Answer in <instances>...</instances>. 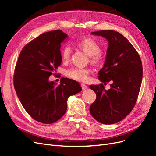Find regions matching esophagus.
Listing matches in <instances>:
<instances>
[{
  "instance_id": "34e87169",
  "label": "esophagus",
  "mask_w": 156,
  "mask_h": 156,
  "mask_svg": "<svg viewBox=\"0 0 156 156\" xmlns=\"http://www.w3.org/2000/svg\"><path fill=\"white\" fill-rule=\"evenodd\" d=\"M81 87H82L83 90H86L88 88L87 85H86V84H81Z\"/></svg>"
}]
</instances>
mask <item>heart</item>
Listing matches in <instances>:
<instances>
[{
  "label": "heart",
  "mask_w": 156,
  "mask_h": 156,
  "mask_svg": "<svg viewBox=\"0 0 156 156\" xmlns=\"http://www.w3.org/2000/svg\"><path fill=\"white\" fill-rule=\"evenodd\" d=\"M76 45L83 51L90 56L92 62H97L100 60L101 54L100 46L97 42L90 37L79 40L76 42ZM72 49L68 45H64L61 50V58L64 62H67L70 58ZM89 69L88 68L74 67L69 68L66 72V75L75 81L86 82L88 80Z\"/></svg>",
  "instance_id": "heart-1"
}]
</instances>
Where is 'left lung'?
<instances>
[{"mask_svg": "<svg viewBox=\"0 0 156 156\" xmlns=\"http://www.w3.org/2000/svg\"><path fill=\"white\" fill-rule=\"evenodd\" d=\"M91 34L108 41L105 61L98 78L104 84H112L108 90L103 84L90 86L96 94L90 112L101 124H115L128 115L135 105L143 79L142 62L134 47L119 32L99 30Z\"/></svg>", "mask_w": 156, "mask_h": 156, "instance_id": "8db88e82", "label": "left lung"}]
</instances>
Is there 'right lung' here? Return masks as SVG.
Masks as SVG:
<instances>
[{"mask_svg": "<svg viewBox=\"0 0 156 156\" xmlns=\"http://www.w3.org/2000/svg\"><path fill=\"white\" fill-rule=\"evenodd\" d=\"M68 36L60 30L45 32L27 44L19 56L13 84L19 100L33 119L43 124L58 120L67 110L68 98L82 90L74 80L49 77L62 63L60 46Z\"/></svg>", "mask_w": 156, "mask_h": 156, "instance_id": "obj_1", "label": "right lung"}]
</instances>
